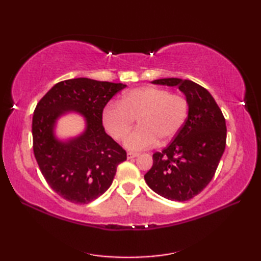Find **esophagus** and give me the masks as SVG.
<instances>
[{"label":"esophagus","instance_id":"34e87169","mask_svg":"<svg viewBox=\"0 0 261 261\" xmlns=\"http://www.w3.org/2000/svg\"><path fill=\"white\" fill-rule=\"evenodd\" d=\"M138 156H139V153H138V152H134V151H129V152H127V158H129V159L136 158V157H138Z\"/></svg>","mask_w":261,"mask_h":261}]
</instances>
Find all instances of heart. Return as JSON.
I'll use <instances>...</instances> for the list:
<instances>
[{
	"label": "heart",
	"instance_id": "1",
	"mask_svg": "<svg viewBox=\"0 0 261 261\" xmlns=\"http://www.w3.org/2000/svg\"><path fill=\"white\" fill-rule=\"evenodd\" d=\"M190 111L187 98L159 87H140L126 92L120 103L104 108L102 122L115 140H123L137 119L139 127L126 138L125 146L141 150L157 140L166 143L177 136L185 124Z\"/></svg>",
	"mask_w": 261,
	"mask_h": 261
}]
</instances>
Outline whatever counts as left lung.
<instances>
[{
  "mask_svg": "<svg viewBox=\"0 0 261 261\" xmlns=\"http://www.w3.org/2000/svg\"><path fill=\"white\" fill-rule=\"evenodd\" d=\"M152 83L178 86L185 94L190 111L185 124L169 146L152 154V167L145 180L160 196L188 201L213 178L226 145L225 119L213 96L196 83L180 79Z\"/></svg>",
  "mask_w": 261,
  "mask_h": 261,
  "instance_id": "1",
  "label": "left lung"
}]
</instances>
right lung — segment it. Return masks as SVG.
<instances>
[{
    "mask_svg": "<svg viewBox=\"0 0 261 261\" xmlns=\"http://www.w3.org/2000/svg\"><path fill=\"white\" fill-rule=\"evenodd\" d=\"M126 85L90 79L57 83L33 112V153L48 185L59 196L75 204H87L111 186L116 167L126 152L104 130L103 109ZM75 110L87 118V130L67 143L53 136L58 116Z\"/></svg>",
    "mask_w": 261,
    "mask_h": 261,
    "instance_id": "right-lung-1",
    "label": "right lung"
}]
</instances>
